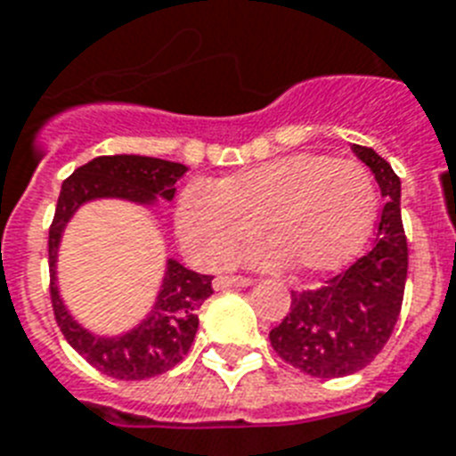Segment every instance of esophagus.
Returning a JSON list of instances; mask_svg holds the SVG:
<instances>
[{
    "mask_svg": "<svg viewBox=\"0 0 456 456\" xmlns=\"http://www.w3.org/2000/svg\"><path fill=\"white\" fill-rule=\"evenodd\" d=\"M253 284V279L248 277H217L213 281V286L217 289V291H224V289H243V286H250Z\"/></svg>",
    "mask_w": 456,
    "mask_h": 456,
    "instance_id": "34e87169",
    "label": "esophagus"
}]
</instances>
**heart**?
<instances>
[{"label": "heart", "mask_w": 456, "mask_h": 456, "mask_svg": "<svg viewBox=\"0 0 456 456\" xmlns=\"http://www.w3.org/2000/svg\"><path fill=\"white\" fill-rule=\"evenodd\" d=\"M376 217V186L367 167L319 153H293L256 165L215 186H186L177 234L193 263L222 267L263 222L272 243L253 263L324 274L362 250Z\"/></svg>", "instance_id": "b5f03b06"}]
</instances>
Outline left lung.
<instances>
[{
    "label": "left lung",
    "mask_w": 456,
    "mask_h": 456,
    "mask_svg": "<svg viewBox=\"0 0 456 456\" xmlns=\"http://www.w3.org/2000/svg\"><path fill=\"white\" fill-rule=\"evenodd\" d=\"M386 196L374 246L314 291H291V310L270 331L274 353L303 374L338 379L381 353L400 317L407 281V236L400 215V177L374 149L353 144Z\"/></svg>",
    "instance_id": "left-lung-1"
}]
</instances>
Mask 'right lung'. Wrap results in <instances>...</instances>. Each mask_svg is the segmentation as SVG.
<instances>
[{
  "instance_id": "obj_1",
  "label": "right lung",
  "mask_w": 456,
  "mask_h": 456,
  "mask_svg": "<svg viewBox=\"0 0 456 456\" xmlns=\"http://www.w3.org/2000/svg\"><path fill=\"white\" fill-rule=\"evenodd\" d=\"M186 170V165L160 158L99 156L77 167L61 186L49 227V293L53 317L73 350L102 374L120 381H144L165 374L184 360L199 329L196 312L213 293V277L186 270L177 260H167V272L151 314L125 336L99 338L68 314L56 289V250L61 234L75 210L87 200L127 199L146 206L153 203L156 196L172 200L175 184Z\"/></svg>"
}]
</instances>
